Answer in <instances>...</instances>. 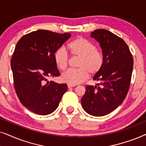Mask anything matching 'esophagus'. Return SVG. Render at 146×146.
<instances>
[{"instance_id": "esophagus-1", "label": "esophagus", "mask_w": 146, "mask_h": 146, "mask_svg": "<svg viewBox=\"0 0 146 146\" xmlns=\"http://www.w3.org/2000/svg\"><path fill=\"white\" fill-rule=\"evenodd\" d=\"M76 85H72V84H68V88H72V87H74Z\"/></svg>"}]
</instances>
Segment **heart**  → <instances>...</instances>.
I'll use <instances>...</instances> for the list:
<instances>
[{
	"mask_svg": "<svg viewBox=\"0 0 146 146\" xmlns=\"http://www.w3.org/2000/svg\"><path fill=\"white\" fill-rule=\"evenodd\" d=\"M68 48L74 57L79 58L76 70H68L62 74L61 79L64 82L76 85L82 82L92 75L98 73L104 65L103 54L94 44L83 37H78L68 44ZM54 59L56 65L61 70L66 69L69 63L68 55L63 48L54 52Z\"/></svg>",
	"mask_w": 146,
	"mask_h": 146,
	"instance_id": "b5f03b06",
	"label": "heart"
}]
</instances>
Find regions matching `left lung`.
<instances>
[{
  "label": "left lung",
  "instance_id": "left-lung-1",
  "mask_svg": "<svg viewBox=\"0 0 146 146\" xmlns=\"http://www.w3.org/2000/svg\"><path fill=\"white\" fill-rule=\"evenodd\" d=\"M90 36L102 48L104 65L93 79L96 86H86L81 99L83 108L94 116H103L115 110L128 92L133 60L128 46L120 37L107 30L98 29Z\"/></svg>",
  "mask_w": 146,
  "mask_h": 146
}]
</instances>
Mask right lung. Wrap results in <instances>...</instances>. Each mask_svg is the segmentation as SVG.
Masks as SVG:
<instances>
[{"label": "right lung", "mask_w": 146, "mask_h": 146, "mask_svg": "<svg viewBox=\"0 0 146 146\" xmlns=\"http://www.w3.org/2000/svg\"><path fill=\"white\" fill-rule=\"evenodd\" d=\"M70 36V33L38 30L23 36L16 45L11 59L14 87L30 111L44 115L58 106L67 84L47 79L60 76L54 54Z\"/></svg>", "instance_id": "right-lung-1"}]
</instances>
